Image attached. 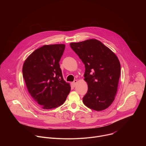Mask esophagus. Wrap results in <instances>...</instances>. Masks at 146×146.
Here are the masks:
<instances>
[{
  "label": "esophagus",
  "mask_w": 146,
  "mask_h": 146,
  "mask_svg": "<svg viewBox=\"0 0 146 146\" xmlns=\"http://www.w3.org/2000/svg\"><path fill=\"white\" fill-rule=\"evenodd\" d=\"M77 80H75L73 82V87H75V86H76V84H77Z\"/></svg>",
  "instance_id": "obj_1"
}]
</instances>
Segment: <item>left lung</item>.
Here are the masks:
<instances>
[{
  "mask_svg": "<svg viewBox=\"0 0 146 146\" xmlns=\"http://www.w3.org/2000/svg\"><path fill=\"white\" fill-rule=\"evenodd\" d=\"M70 46L85 65L84 80L88 88L83 103L96 111L107 109L114 100L121 74L117 56L96 39L71 43Z\"/></svg>",
  "mask_w": 146,
  "mask_h": 146,
  "instance_id": "1",
  "label": "left lung"
}]
</instances>
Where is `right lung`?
<instances>
[{
  "label": "right lung",
  "mask_w": 146,
  "mask_h": 146,
  "mask_svg": "<svg viewBox=\"0 0 146 146\" xmlns=\"http://www.w3.org/2000/svg\"><path fill=\"white\" fill-rule=\"evenodd\" d=\"M65 45H44L36 49L25 60L23 74L29 93L44 109L62 105L70 91L62 76L59 62Z\"/></svg>",
  "instance_id": "1"
}]
</instances>
